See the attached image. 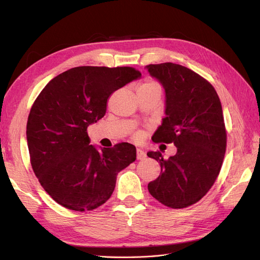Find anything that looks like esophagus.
<instances>
[{"label": "esophagus", "mask_w": 260, "mask_h": 260, "mask_svg": "<svg viewBox=\"0 0 260 260\" xmlns=\"http://www.w3.org/2000/svg\"><path fill=\"white\" fill-rule=\"evenodd\" d=\"M145 156H146L145 152L141 150V148H137V155H136L137 159H143V158H145Z\"/></svg>", "instance_id": "34e87169"}]
</instances>
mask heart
I'll list each match as a JSON object with an SVG mask.
<instances>
[{
    "mask_svg": "<svg viewBox=\"0 0 260 260\" xmlns=\"http://www.w3.org/2000/svg\"><path fill=\"white\" fill-rule=\"evenodd\" d=\"M140 87H158V85L156 84L155 81H152V80H147L145 84H143Z\"/></svg>",
    "mask_w": 260,
    "mask_h": 260,
    "instance_id": "1",
    "label": "heart"
}]
</instances>
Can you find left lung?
<instances>
[{
  "instance_id": "8db88e82",
  "label": "left lung",
  "mask_w": 260,
  "mask_h": 260,
  "mask_svg": "<svg viewBox=\"0 0 260 260\" xmlns=\"http://www.w3.org/2000/svg\"><path fill=\"white\" fill-rule=\"evenodd\" d=\"M145 68L165 91V117L152 140L173 143L178 150L168 159L158 151L147 153L161 165L148 192L164 206L186 208L207 194L221 169L227 146L221 103L209 81L183 66Z\"/></svg>"
}]
</instances>
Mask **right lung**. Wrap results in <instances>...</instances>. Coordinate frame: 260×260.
Returning a JSON list of instances; mask_svg holds the SVG:
<instances>
[{
	"mask_svg": "<svg viewBox=\"0 0 260 260\" xmlns=\"http://www.w3.org/2000/svg\"><path fill=\"white\" fill-rule=\"evenodd\" d=\"M139 78L131 67H76L54 77L36 99L26 124L31 165L60 206L80 212L101 207L117 174L136 159L129 143L90 145L87 127L104 117L115 90Z\"/></svg>",
	"mask_w": 260,
	"mask_h": 260,
	"instance_id": "right-lung-1",
	"label": "right lung"
}]
</instances>
